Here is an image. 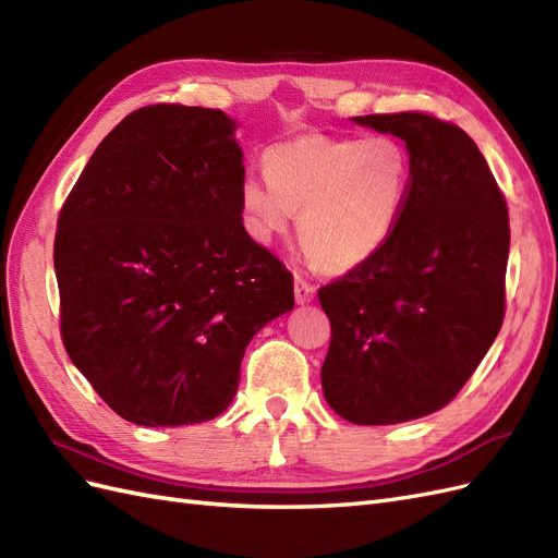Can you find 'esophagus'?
Here are the masks:
<instances>
[{
    "label": "esophagus",
    "mask_w": 558,
    "mask_h": 558,
    "mask_svg": "<svg viewBox=\"0 0 558 558\" xmlns=\"http://www.w3.org/2000/svg\"><path fill=\"white\" fill-rule=\"evenodd\" d=\"M315 296V284H311L308 280H304L301 276L294 278V299L296 304H308Z\"/></svg>",
    "instance_id": "1"
}]
</instances>
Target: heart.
Listing matches in <instances>:
<instances>
[{
    "instance_id": "heart-1",
    "label": "heart",
    "mask_w": 558,
    "mask_h": 558,
    "mask_svg": "<svg viewBox=\"0 0 558 558\" xmlns=\"http://www.w3.org/2000/svg\"><path fill=\"white\" fill-rule=\"evenodd\" d=\"M266 178H245L241 205L259 241L284 235L299 215V241L317 266L350 270L390 238L409 196V154L390 135L306 133L264 154Z\"/></svg>"
}]
</instances>
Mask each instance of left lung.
<instances>
[{"mask_svg":"<svg viewBox=\"0 0 558 558\" xmlns=\"http://www.w3.org/2000/svg\"><path fill=\"white\" fill-rule=\"evenodd\" d=\"M355 123L407 142L411 182L384 247L317 290L331 325L320 376L341 418L392 425L447 407L496 341L509 215L460 125L429 111Z\"/></svg>","mask_w":558,"mask_h":558,"instance_id":"8db88e82","label":"left lung"}]
</instances>
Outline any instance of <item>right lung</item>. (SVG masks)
<instances>
[{"mask_svg":"<svg viewBox=\"0 0 558 558\" xmlns=\"http://www.w3.org/2000/svg\"><path fill=\"white\" fill-rule=\"evenodd\" d=\"M219 109L149 105L100 147L58 215L60 337L121 418H217L294 278L243 227V151Z\"/></svg>","mask_w":558,"mask_h":558,"instance_id":"obj_1","label":"right lung"}]
</instances>
